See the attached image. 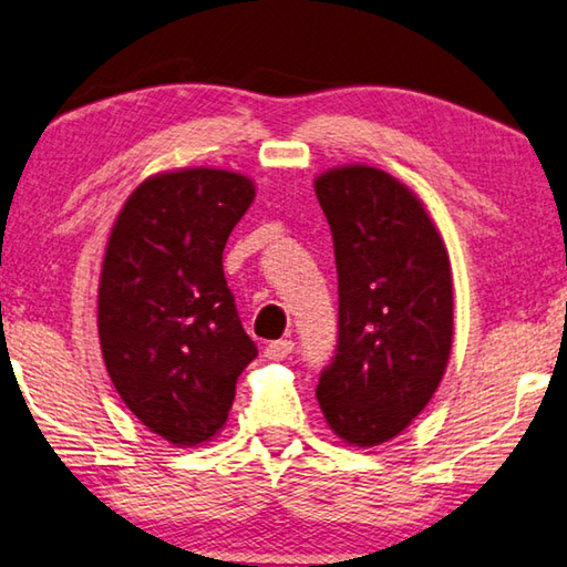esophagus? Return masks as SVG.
I'll list each match as a JSON object with an SVG mask.
<instances>
[{"label":"esophagus","mask_w":567,"mask_h":567,"mask_svg":"<svg viewBox=\"0 0 567 567\" xmlns=\"http://www.w3.org/2000/svg\"><path fill=\"white\" fill-rule=\"evenodd\" d=\"M293 351V341H289V339H281V341H271L264 349V355L268 361H284V359H289V353Z\"/></svg>","instance_id":"1"}]
</instances>
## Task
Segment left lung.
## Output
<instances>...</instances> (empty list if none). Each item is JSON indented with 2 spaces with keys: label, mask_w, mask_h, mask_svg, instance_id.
I'll return each mask as SVG.
<instances>
[{
  "label": "left lung",
  "mask_w": 567,
  "mask_h": 567,
  "mask_svg": "<svg viewBox=\"0 0 567 567\" xmlns=\"http://www.w3.org/2000/svg\"><path fill=\"white\" fill-rule=\"evenodd\" d=\"M313 186L339 271V346L316 399L339 439L369 449L409 429L443 379L451 261L423 204L381 168L339 166Z\"/></svg>",
  "instance_id": "1"
}]
</instances>
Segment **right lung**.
I'll use <instances>...</instances> for the list:
<instances>
[{
  "instance_id": "right-lung-1",
  "label": "right lung",
  "mask_w": 567,
  "mask_h": 567,
  "mask_svg": "<svg viewBox=\"0 0 567 567\" xmlns=\"http://www.w3.org/2000/svg\"><path fill=\"white\" fill-rule=\"evenodd\" d=\"M256 196L248 176H148L118 212L99 278V341L116 393L174 445L212 441L256 359L224 276V246Z\"/></svg>"
}]
</instances>
